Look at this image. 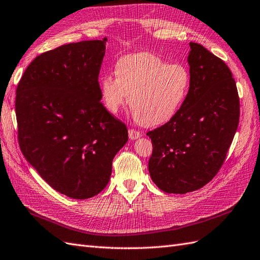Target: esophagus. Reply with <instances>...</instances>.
I'll use <instances>...</instances> for the list:
<instances>
[{
    "label": "esophagus",
    "mask_w": 260,
    "mask_h": 260,
    "mask_svg": "<svg viewBox=\"0 0 260 260\" xmlns=\"http://www.w3.org/2000/svg\"><path fill=\"white\" fill-rule=\"evenodd\" d=\"M141 135H142L141 132L137 131V129L131 128V129L128 131V136H129L131 139H136V138H138V137H141Z\"/></svg>",
    "instance_id": "1"
}]
</instances>
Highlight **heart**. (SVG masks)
<instances>
[{
    "label": "heart",
    "instance_id": "b5f03b06",
    "mask_svg": "<svg viewBox=\"0 0 260 260\" xmlns=\"http://www.w3.org/2000/svg\"><path fill=\"white\" fill-rule=\"evenodd\" d=\"M116 78L101 79L102 102L116 114L128 95V105L137 122L156 126L176 116L188 95L190 72L180 63H168L149 52L119 58L115 64Z\"/></svg>",
    "mask_w": 260,
    "mask_h": 260
}]
</instances>
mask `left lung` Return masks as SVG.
<instances>
[{"instance_id": "obj_1", "label": "left lung", "mask_w": 260, "mask_h": 260, "mask_svg": "<svg viewBox=\"0 0 260 260\" xmlns=\"http://www.w3.org/2000/svg\"><path fill=\"white\" fill-rule=\"evenodd\" d=\"M190 88L174 118L147 135L148 169L167 193L201 189L224 164L239 122L236 82L226 63L202 45L190 43Z\"/></svg>"}]
</instances>
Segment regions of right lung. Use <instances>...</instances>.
<instances>
[{"label": "right lung", "mask_w": 260, "mask_h": 260, "mask_svg": "<svg viewBox=\"0 0 260 260\" xmlns=\"http://www.w3.org/2000/svg\"><path fill=\"white\" fill-rule=\"evenodd\" d=\"M108 39L43 52L17 84L19 148L51 188L73 199L99 194L113 158L126 144V125L101 103L99 73Z\"/></svg>", "instance_id": "add662e5"}]
</instances>
